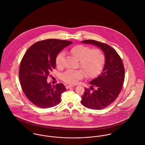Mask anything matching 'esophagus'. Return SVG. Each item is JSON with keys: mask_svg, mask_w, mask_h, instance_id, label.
Listing matches in <instances>:
<instances>
[{"mask_svg": "<svg viewBox=\"0 0 145 145\" xmlns=\"http://www.w3.org/2000/svg\"><path fill=\"white\" fill-rule=\"evenodd\" d=\"M73 87H74V86L71 85H67V86H66V88H67V89L70 88H73Z\"/></svg>", "mask_w": 145, "mask_h": 145, "instance_id": "esophagus-1", "label": "esophagus"}]
</instances>
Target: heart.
Segmentation results:
<instances>
[{"label":"heart","instance_id":"obj_1","mask_svg":"<svg viewBox=\"0 0 145 145\" xmlns=\"http://www.w3.org/2000/svg\"><path fill=\"white\" fill-rule=\"evenodd\" d=\"M69 53L76 60H79V66L88 77H93L102 70L105 60L103 52L98 48L92 49L83 45H76L70 48ZM63 54L60 53L56 58V64L61 67L63 60ZM84 77V73L80 70H68L62 76L66 83L75 84Z\"/></svg>","mask_w":145,"mask_h":145}]
</instances>
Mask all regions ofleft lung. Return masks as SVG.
Here are the masks:
<instances>
[{
	"mask_svg": "<svg viewBox=\"0 0 145 145\" xmlns=\"http://www.w3.org/2000/svg\"><path fill=\"white\" fill-rule=\"evenodd\" d=\"M93 44L104 54L105 63L102 73L90 81V89L85 88L81 103L88 108L102 109L112 103L118 97L123 84L124 69L122 61L110 46L91 40L82 41Z\"/></svg>",
	"mask_w": 145,
	"mask_h": 145,
	"instance_id": "8db88e82",
	"label": "left lung"
}]
</instances>
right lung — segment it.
I'll list each match as a JSON object with an SVG mask.
<instances>
[{
	"instance_id": "add662e5",
	"label": "right lung",
	"mask_w": 145,
	"mask_h": 145,
	"mask_svg": "<svg viewBox=\"0 0 145 145\" xmlns=\"http://www.w3.org/2000/svg\"><path fill=\"white\" fill-rule=\"evenodd\" d=\"M72 42L48 39L32 44L25 53L20 67V80L27 98L35 105L48 108L61 101L66 89L62 83H47L50 72L56 67L59 53Z\"/></svg>"
}]
</instances>
